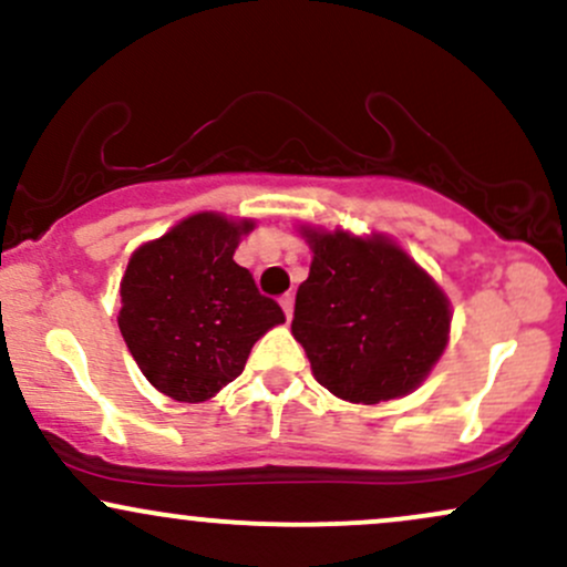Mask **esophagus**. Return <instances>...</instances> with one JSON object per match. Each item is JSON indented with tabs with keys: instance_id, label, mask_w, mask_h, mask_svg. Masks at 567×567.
<instances>
[{
	"instance_id": "obj_1",
	"label": "esophagus",
	"mask_w": 567,
	"mask_h": 567,
	"mask_svg": "<svg viewBox=\"0 0 567 567\" xmlns=\"http://www.w3.org/2000/svg\"><path fill=\"white\" fill-rule=\"evenodd\" d=\"M279 306H282V311H285V317H292V306H296V296H292V292H285L282 298H279Z\"/></svg>"
}]
</instances>
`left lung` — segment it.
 <instances>
[{
  "instance_id": "1",
  "label": "left lung",
  "mask_w": 567,
  "mask_h": 567,
  "mask_svg": "<svg viewBox=\"0 0 567 567\" xmlns=\"http://www.w3.org/2000/svg\"><path fill=\"white\" fill-rule=\"evenodd\" d=\"M309 279L296 292L292 336L328 392L379 405L405 396L445 351L451 303L392 239L303 226Z\"/></svg>"
}]
</instances>
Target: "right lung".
I'll return each mask as SVG.
<instances>
[{"mask_svg":"<svg viewBox=\"0 0 567 567\" xmlns=\"http://www.w3.org/2000/svg\"><path fill=\"white\" fill-rule=\"evenodd\" d=\"M252 220L197 213L130 256L120 330L154 389L205 402L245 370L252 343L285 322L277 301L234 261Z\"/></svg>","mask_w":567,"mask_h":567,"instance_id":"right-lung-1","label":"right lung"}]
</instances>
